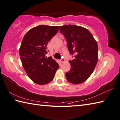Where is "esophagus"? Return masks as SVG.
Masks as SVG:
<instances>
[{
  "label": "esophagus",
  "mask_w": 120,
  "mask_h": 120,
  "mask_svg": "<svg viewBox=\"0 0 120 120\" xmlns=\"http://www.w3.org/2000/svg\"><path fill=\"white\" fill-rule=\"evenodd\" d=\"M65 60L64 58H62V59L60 60V62L62 63H63V62H65Z\"/></svg>",
  "instance_id": "esophagus-1"
}]
</instances>
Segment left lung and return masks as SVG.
<instances>
[{
	"label": "left lung",
	"mask_w": 120,
	"mask_h": 120,
	"mask_svg": "<svg viewBox=\"0 0 120 120\" xmlns=\"http://www.w3.org/2000/svg\"><path fill=\"white\" fill-rule=\"evenodd\" d=\"M66 39L70 54L75 57L69 62L71 70L65 74L67 80L73 84L84 82L94 71L98 60L97 43L89 30L82 26L65 25L60 26Z\"/></svg>",
	"instance_id": "left-lung-1"
}]
</instances>
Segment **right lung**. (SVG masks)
<instances>
[{"label": "right lung", "instance_id": "add662e5", "mask_svg": "<svg viewBox=\"0 0 120 120\" xmlns=\"http://www.w3.org/2000/svg\"><path fill=\"white\" fill-rule=\"evenodd\" d=\"M58 31V26L40 25L24 36L19 49L22 66L29 77L39 85L53 79L59 65L51 57L47 58L46 46Z\"/></svg>", "mask_w": 120, "mask_h": 120}]
</instances>
